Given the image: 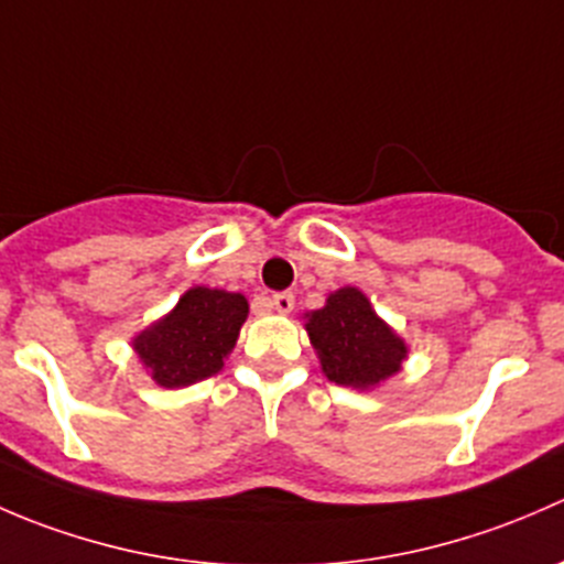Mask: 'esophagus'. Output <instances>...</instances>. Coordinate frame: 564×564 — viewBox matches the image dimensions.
I'll use <instances>...</instances> for the list:
<instances>
[{
  "label": "esophagus",
  "instance_id": "obj_1",
  "mask_svg": "<svg viewBox=\"0 0 564 564\" xmlns=\"http://www.w3.org/2000/svg\"><path fill=\"white\" fill-rule=\"evenodd\" d=\"M272 308L278 311V314H292L294 311V294L292 292H278L272 294Z\"/></svg>",
  "mask_w": 564,
  "mask_h": 564
}]
</instances>
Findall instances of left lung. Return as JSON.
Wrapping results in <instances>:
<instances>
[{"instance_id":"8db88e82","label":"left lung","mask_w":564,"mask_h":564,"mask_svg":"<svg viewBox=\"0 0 564 564\" xmlns=\"http://www.w3.org/2000/svg\"><path fill=\"white\" fill-rule=\"evenodd\" d=\"M305 318L324 377L340 388H377L401 371L406 360L403 338L377 316L360 289H338L324 308L311 311Z\"/></svg>"}]
</instances>
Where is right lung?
Wrapping results in <instances>:
<instances>
[{
  "instance_id": "add662e5",
  "label": "right lung",
  "mask_w": 564,
  "mask_h": 564,
  "mask_svg": "<svg viewBox=\"0 0 564 564\" xmlns=\"http://www.w3.org/2000/svg\"><path fill=\"white\" fill-rule=\"evenodd\" d=\"M248 318V300L224 289L193 286L174 305L133 338V349L152 382L161 388H187L213 377L235 349Z\"/></svg>"
}]
</instances>
